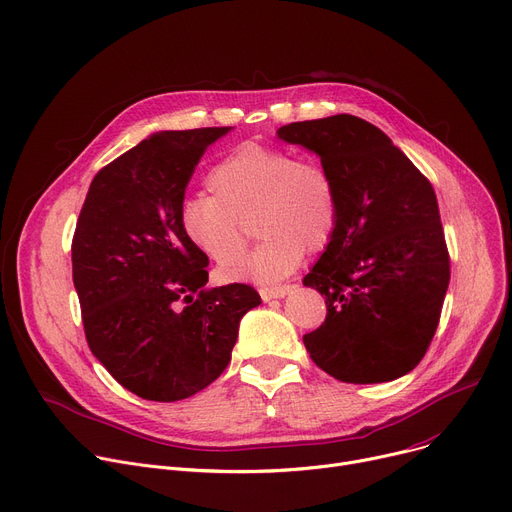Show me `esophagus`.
I'll return each instance as SVG.
<instances>
[{"instance_id": "obj_1", "label": "esophagus", "mask_w": 512, "mask_h": 512, "mask_svg": "<svg viewBox=\"0 0 512 512\" xmlns=\"http://www.w3.org/2000/svg\"><path fill=\"white\" fill-rule=\"evenodd\" d=\"M292 290V286H274V288H261L259 294L261 298L267 302V300H276V298H284L288 292Z\"/></svg>"}]
</instances>
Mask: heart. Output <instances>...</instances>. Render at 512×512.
Masks as SVG:
<instances>
[{
    "instance_id": "b5f03b06",
    "label": "heart",
    "mask_w": 512,
    "mask_h": 512,
    "mask_svg": "<svg viewBox=\"0 0 512 512\" xmlns=\"http://www.w3.org/2000/svg\"><path fill=\"white\" fill-rule=\"evenodd\" d=\"M212 193L185 197L179 226L187 241L220 267H234L247 249L243 218L253 214L261 243L230 278L257 284L284 280L304 251L329 245L339 222V193L329 168L315 158L245 142L208 173Z\"/></svg>"
}]
</instances>
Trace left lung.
<instances>
[{"label": "left lung", "mask_w": 512, "mask_h": 512, "mask_svg": "<svg viewBox=\"0 0 512 512\" xmlns=\"http://www.w3.org/2000/svg\"><path fill=\"white\" fill-rule=\"evenodd\" d=\"M278 138L319 154L339 222L302 284L327 315L302 342L342 383H387L414 370L436 333L451 259L430 181L387 135L354 115L298 121Z\"/></svg>", "instance_id": "obj_1"}]
</instances>
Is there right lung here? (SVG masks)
<instances>
[{
    "instance_id": "add662e5",
    "label": "right lung",
    "mask_w": 512,
    "mask_h": 512,
    "mask_svg": "<svg viewBox=\"0 0 512 512\" xmlns=\"http://www.w3.org/2000/svg\"><path fill=\"white\" fill-rule=\"evenodd\" d=\"M230 127L160 131L102 166L72 241L86 342L111 377L148 401H179L230 362L255 288H206L208 257L179 226L193 170Z\"/></svg>"
}]
</instances>
